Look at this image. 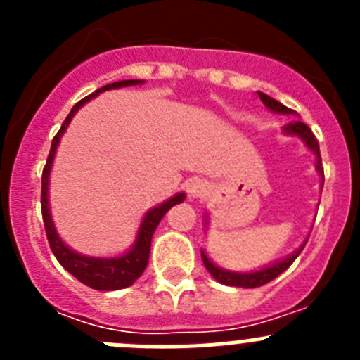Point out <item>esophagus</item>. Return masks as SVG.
<instances>
[{"label": "esophagus", "mask_w": 360, "mask_h": 360, "mask_svg": "<svg viewBox=\"0 0 360 360\" xmlns=\"http://www.w3.org/2000/svg\"><path fill=\"white\" fill-rule=\"evenodd\" d=\"M207 184L203 182V180H193V182L187 186V195L189 198H202L205 193H207Z\"/></svg>", "instance_id": "obj_1"}]
</instances>
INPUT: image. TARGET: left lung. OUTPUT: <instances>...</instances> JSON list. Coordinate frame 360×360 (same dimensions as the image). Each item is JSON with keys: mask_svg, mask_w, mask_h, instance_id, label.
<instances>
[{"mask_svg": "<svg viewBox=\"0 0 360 360\" xmlns=\"http://www.w3.org/2000/svg\"><path fill=\"white\" fill-rule=\"evenodd\" d=\"M257 94H259V98H262V103L265 104L266 110H270L272 113H278V115H295V111H292L290 108H287V106H283V104L279 103V101H276V98L269 97V95H265L263 91H257ZM281 131H283V135H287V136H297L299 141L304 144V148L316 155V171L319 173V176H321V189H323L324 174H323V164H321L319 144H317L316 136H314L311 129L308 128L304 122H301V120L295 119V120H292V122L285 124V126L281 128ZM203 227H205V231L209 229L207 212H205V221H203ZM307 241H308V238L303 241V243L299 245L294 252L288 254V256L281 257V259H278V262L269 263V265L262 266V269L249 270V272H236V270H227V269H224V266L216 265L211 257L207 256V252H205V250H202V259H203V265H205V269L209 270V274H211L216 281L221 283V285H227V287H240V288H256V287H263V285H266L269 281H272V279L278 278L279 274H283V272H285V270H287L288 266L295 262V257L301 254V250L304 249Z\"/></svg>", "mask_w": 360, "mask_h": 360, "instance_id": "left-lung-1", "label": "left lung"}]
</instances>
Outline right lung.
Returning <instances> with one entry per match:
<instances>
[{
	"instance_id": "right-lung-1",
	"label": "right lung",
	"mask_w": 360,
	"mask_h": 360,
	"mask_svg": "<svg viewBox=\"0 0 360 360\" xmlns=\"http://www.w3.org/2000/svg\"><path fill=\"white\" fill-rule=\"evenodd\" d=\"M144 82L146 81H141V79H128V81L111 82V84L103 86V88H98L94 94H90L88 97L82 98V101H79V103L72 108L68 117L65 119L61 129H59L57 135L53 136L49 160H46V165H44L43 171V184H41V211H43V221L44 229H46V238H49L50 249H52L53 256L57 257V262L61 263L73 278H77L79 281L84 283L86 287L94 288V290H120V288L131 287L133 283L141 278L142 272H144L146 266H148L153 234L157 231L160 219L164 218L165 212L169 211L173 205L182 203L184 200H186V193H184V191L182 193H176V195H173L171 198L165 200V202L158 203V205L149 209V211L142 216L139 229H136L135 241H133L131 247H129L128 250H124V252L117 254V256H86V254L77 252V250H73L70 245H66V241L59 236L56 224H53L52 211H50V173H52L53 158H56L59 142H61L63 135H65V131L68 129L70 122H72L75 113H77L86 103H90L91 98L97 97L98 94H104V91L128 88V86H141L144 84Z\"/></svg>"
}]
</instances>
